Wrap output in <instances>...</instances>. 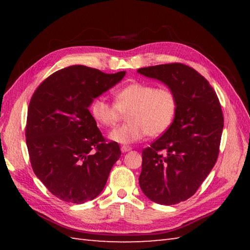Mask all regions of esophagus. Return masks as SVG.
I'll return each instance as SVG.
<instances>
[{"mask_svg":"<svg viewBox=\"0 0 250 250\" xmlns=\"http://www.w3.org/2000/svg\"><path fill=\"white\" fill-rule=\"evenodd\" d=\"M131 149H132V147H130V146H126V145L121 146V151H122V152H128V151H130Z\"/></svg>","mask_w":250,"mask_h":250,"instance_id":"1","label":"esophagus"}]
</instances>
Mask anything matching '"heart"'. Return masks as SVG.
<instances>
[{"label": "heart", "mask_w": 250, "mask_h": 250, "mask_svg": "<svg viewBox=\"0 0 250 250\" xmlns=\"http://www.w3.org/2000/svg\"><path fill=\"white\" fill-rule=\"evenodd\" d=\"M114 98L115 103L102 95L95 98L90 104V114L100 125L111 128L126 113L128 122L108 135L120 144H131L146 134L150 137L161 135L173 124L177 113V97L167 87L132 83L116 90Z\"/></svg>", "instance_id": "1"}]
</instances>
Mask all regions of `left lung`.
I'll return each mask as SVG.
<instances>
[{
  "instance_id": "8db88e82",
  "label": "left lung",
  "mask_w": 250,
  "mask_h": 250,
  "mask_svg": "<svg viewBox=\"0 0 250 250\" xmlns=\"http://www.w3.org/2000/svg\"><path fill=\"white\" fill-rule=\"evenodd\" d=\"M172 89L178 107L173 124L142 151L141 189L148 199L174 205L191 198L219 155L224 115L214 88L194 68L168 63L137 70Z\"/></svg>"
}]
</instances>
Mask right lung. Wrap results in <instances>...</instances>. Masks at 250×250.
<instances>
[{"instance_id":"obj_1","label":"right lung","mask_w":250,"mask_h":250,"mask_svg":"<svg viewBox=\"0 0 250 250\" xmlns=\"http://www.w3.org/2000/svg\"><path fill=\"white\" fill-rule=\"evenodd\" d=\"M125 75L72 65L51 74L32 95L25 125L30 162L58 199L82 204L105 187L121 151L104 139L88 107Z\"/></svg>"}]
</instances>
